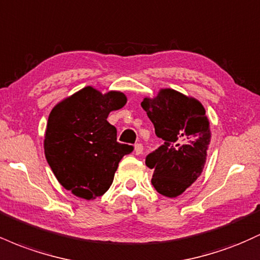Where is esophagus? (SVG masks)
<instances>
[{
  "mask_svg": "<svg viewBox=\"0 0 260 260\" xmlns=\"http://www.w3.org/2000/svg\"><path fill=\"white\" fill-rule=\"evenodd\" d=\"M143 153V145L142 144H136L134 145V154L139 155Z\"/></svg>",
  "mask_w": 260,
  "mask_h": 260,
  "instance_id": "esophagus-1",
  "label": "esophagus"
}]
</instances>
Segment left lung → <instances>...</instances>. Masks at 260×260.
I'll list each match as a JSON object with an SVG mask.
<instances>
[{
	"label": "left lung",
	"instance_id": "8db88e82",
	"mask_svg": "<svg viewBox=\"0 0 260 260\" xmlns=\"http://www.w3.org/2000/svg\"><path fill=\"white\" fill-rule=\"evenodd\" d=\"M140 105L164 140L145 157V165L154 170L151 184L160 194L176 198L202 175L211 142L210 122L201 101L175 89H160Z\"/></svg>",
	"mask_w": 260,
	"mask_h": 260
}]
</instances>
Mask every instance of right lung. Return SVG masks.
<instances>
[{
	"instance_id": "obj_1",
	"label": "right lung",
	"mask_w": 260,
	"mask_h": 260,
	"mask_svg": "<svg viewBox=\"0 0 260 260\" xmlns=\"http://www.w3.org/2000/svg\"><path fill=\"white\" fill-rule=\"evenodd\" d=\"M127 104L124 92L103 94L85 86L53 106L44 139L45 157L66 189L92 201L112 184L122 157L133 147L117 142V131L107 122L111 111Z\"/></svg>"
}]
</instances>
